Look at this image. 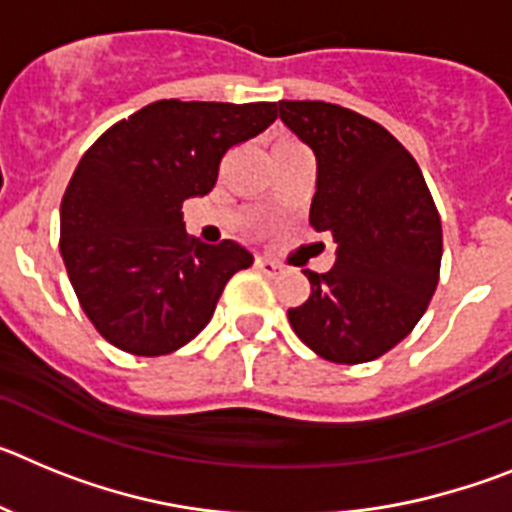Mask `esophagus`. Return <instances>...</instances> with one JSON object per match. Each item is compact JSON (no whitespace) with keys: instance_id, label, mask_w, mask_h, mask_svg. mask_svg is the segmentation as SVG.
Instances as JSON below:
<instances>
[{"instance_id":"obj_1","label":"esophagus","mask_w":512,"mask_h":512,"mask_svg":"<svg viewBox=\"0 0 512 512\" xmlns=\"http://www.w3.org/2000/svg\"><path fill=\"white\" fill-rule=\"evenodd\" d=\"M256 266H259L264 274H269V277H277V274H282V266H279L274 259H266V256H259V259H256Z\"/></svg>"}]
</instances>
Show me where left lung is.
<instances>
[{"label":"left lung","instance_id":"8db88e82","mask_svg":"<svg viewBox=\"0 0 512 512\" xmlns=\"http://www.w3.org/2000/svg\"><path fill=\"white\" fill-rule=\"evenodd\" d=\"M279 117L315 153L310 225L336 241L333 269L305 271L310 297L289 325L333 364L379 359L436 292L443 238L428 184L400 140L359 112L282 99Z\"/></svg>","mask_w":512,"mask_h":512}]
</instances>
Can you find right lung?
Here are the masks:
<instances>
[{
  "label": "right lung",
  "instance_id": "right-lung-1",
  "mask_svg": "<svg viewBox=\"0 0 512 512\" xmlns=\"http://www.w3.org/2000/svg\"><path fill=\"white\" fill-rule=\"evenodd\" d=\"M277 102L161 99L112 125L81 156L61 200V256L94 328L135 356L200 336L235 271L241 243L189 238L182 205L205 197L220 158L264 133Z\"/></svg>",
  "mask_w": 512,
  "mask_h": 512
}]
</instances>
